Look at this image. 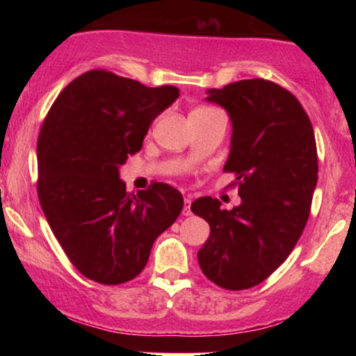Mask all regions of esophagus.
I'll return each instance as SVG.
<instances>
[{"label": "esophagus", "mask_w": 356, "mask_h": 356, "mask_svg": "<svg viewBox=\"0 0 356 356\" xmlns=\"http://www.w3.org/2000/svg\"><path fill=\"white\" fill-rule=\"evenodd\" d=\"M184 216H191L192 211H191V197H186L184 199V211H182Z\"/></svg>", "instance_id": "1"}]
</instances>
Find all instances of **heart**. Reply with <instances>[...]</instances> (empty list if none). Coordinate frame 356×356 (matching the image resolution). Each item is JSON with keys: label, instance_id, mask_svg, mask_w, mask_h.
Returning a JSON list of instances; mask_svg holds the SVG:
<instances>
[{"label": "heart", "instance_id": "b5f03b06", "mask_svg": "<svg viewBox=\"0 0 356 356\" xmlns=\"http://www.w3.org/2000/svg\"><path fill=\"white\" fill-rule=\"evenodd\" d=\"M197 110H206V108H204V107H202V108H197Z\"/></svg>", "mask_w": 356, "mask_h": 356}]
</instances>
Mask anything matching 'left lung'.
I'll return each mask as SVG.
<instances>
[{"label": "left lung", "mask_w": 356, "mask_h": 356, "mask_svg": "<svg viewBox=\"0 0 356 356\" xmlns=\"http://www.w3.org/2000/svg\"><path fill=\"white\" fill-rule=\"evenodd\" d=\"M232 122L224 172L236 175L241 204L220 209L199 197L191 209L209 222L199 266L224 289H248L271 276L296 246L309 218L318 181L313 125L291 92L252 79L207 90Z\"/></svg>", "instance_id": "8db88e82"}]
</instances>
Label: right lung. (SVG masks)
Here are the masks:
<instances>
[{"label":"right lung","mask_w":356,"mask_h":356,"mask_svg":"<svg viewBox=\"0 0 356 356\" xmlns=\"http://www.w3.org/2000/svg\"><path fill=\"white\" fill-rule=\"evenodd\" d=\"M175 99L172 85L150 88L90 70L61 90L44 118L38 199L65 254L88 280L122 284L140 275L154 241L181 214L182 194L169 184L136 195L118 174Z\"/></svg>","instance_id":"1"}]
</instances>
